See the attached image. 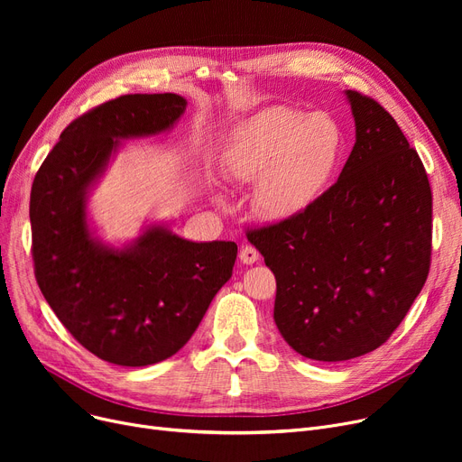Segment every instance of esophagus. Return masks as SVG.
<instances>
[{"label":"esophagus","instance_id":"34e87169","mask_svg":"<svg viewBox=\"0 0 462 462\" xmlns=\"http://www.w3.org/2000/svg\"><path fill=\"white\" fill-rule=\"evenodd\" d=\"M258 258H260V254H258V251H256L253 245H245V247H241V251H239V260L244 262V263L251 265V263L258 262Z\"/></svg>","mask_w":462,"mask_h":462}]
</instances>
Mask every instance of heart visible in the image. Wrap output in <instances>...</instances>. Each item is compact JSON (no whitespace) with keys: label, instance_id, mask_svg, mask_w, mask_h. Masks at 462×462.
<instances>
[{"label":"heart","instance_id":"1","mask_svg":"<svg viewBox=\"0 0 462 462\" xmlns=\"http://www.w3.org/2000/svg\"><path fill=\"white\" fill-rule=\"evenodd\" d=\"M341 148L343 133L328 114L275 106L239 131L223 170L234 181H256L253 202L260 217L290 221L322 197Z\"/></svg>","mask_w":462,"mask_h":462}]
</instances>
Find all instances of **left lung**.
<instances>
[{"label": "left lung", "instance_id": "obj_1", "mask_svg": "<svg viewBox=\"0 0 462 462\" xmlns=\"http://www.w3.org/2000/svg\"><path fill=\"white\" fill-rule=\"evenodd\" d=\"M356 143L338 180L303 215L247 230L277 281L284 341L317 361L382 346L430 268L432 192L425 166L380 103L346 91Z\"/></svg>", "mask_w": 462, "mask_h": 462}]
</instances>
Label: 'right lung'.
Listing matches in <instances>:
<instances>
[{"mask_svg":"<svg viewBox=\"0 0 462 462\" xmlns=\"http://www.w3.org/2000/svg\"><path fill=\"white\" fill-rule=\"evenodd\" d=\"M176 93L121 95L77 117L41 164L30 221L35 279L77 341L108 363L143 367L174 356L232 277L234 241L194 244L150 226L125 249L91 237L86 194L119 140L172 127Z\"/></svg>","mask_w":462,"mask_h":462,"instance_id":"1","label":"right lung"}]
</instances>
